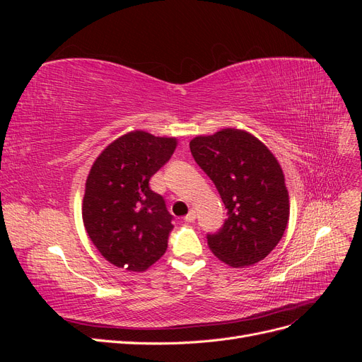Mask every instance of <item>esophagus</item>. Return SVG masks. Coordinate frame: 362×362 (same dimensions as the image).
Wrapping results in <instances>:
<instances>
[{"label":"esophagus","instance_id":"obj_1","mask_svg":"<svg viewBox=\"0 0 362 362\" xmlns=\"http://www.w3.org/2000/svg\"><path fill=\"white\" fill-rule=\"evenodd\" d=\"M194 221H196V211H194V210H190L189 214L185 216V222L192 223V222H194Z\"/></svg>","mask_w":362,"mask_h":362}]
</instances>
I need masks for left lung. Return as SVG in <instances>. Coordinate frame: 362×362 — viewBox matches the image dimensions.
Returning <instances> with one entry per match:
<instances>
[{
	"instance_id": "obj_1",
	"label": "left lung",
	"mask_w": 362,
	"mask_h": 362,
	"mask_svg": "<svg viewBox=\"0 0 362 362\" xmlns=\"http://www.w3.org/2000/svg\"><path fill=\"white\" fill-rule=\"evenodd\" d=\"M190 151L228 210L221 231L206 235L208 247L231 267L264 259L290 217L288 190L276 157L255 136L237 128L194 137Z\"/></svg>"
}]
</instances>
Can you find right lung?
I'll return each instance as SVG.
<instances>
[{"instance_id":"right-lung-1","label":"right lung","mask_w":362,"mask_h":362,"mask_svg":"<svg viewBox=\"0 0 362 362\" xmlns=\"http://www.w3.org/2000/svg\"><path fill=\"white\" fill-rule=\"evenodd\" d=\"M177 141L136 129L112 141L92 164L83 222L95 247L116 267L145 272L168 249L172 216L149 180L169 161Z\"/></svg>"}]
</instances>
